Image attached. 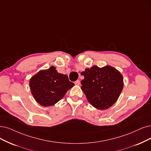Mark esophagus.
<instances>
[{
	"label": "esophagus",
	"instance_id": "obj_1",
	"mask_svg": "<svg viewBox=\"0 0 151 151\" xmlns=\"http://www.w3.org/2000/svg\"><path fill=\"white\" fill-rule=\"evenodd\" d=\"M75 85H80V80H76V81H75Z\"/></svg>",
	"mask_w": 151,
	"mask_h": 151
}]
</instances>
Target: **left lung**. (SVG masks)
Wrapping results in <instances>:
<instances>
[{
  "mask_svg": "<svg viewBox=\"0 0 151 151\" xmlns=\"http://www.w3.org/2000/svg\"><path fill=\"white\" fill-rule=\"evenodd\" d=\"M81 75L85 78L81 82V88L93 107L106 109L118 100L123 88V78L114 67L93 66Z\"/></svg>",
  "mask_w": 151,
  "mask_h": 151,
  "instance_id": "obj_1",
  "label": "left lung"
}]
</instances>
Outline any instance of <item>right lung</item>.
Returning a JSON list of instances; mask_svg holds the SVG:
<instances>
[{"label": "right lung", "mask_w": 151, "mask_h": 151, "mask_svg": "<svg viewBox=\"0 0 151 151\" xmlns=\"http://www.w3.org/2000/svg\"><path fill=\"white\" fill-rule=\"evenodd\" d=\"M29 85L36 101L43 106H50L62 99L75 84L70 81L68 76L58 73L52 66L33 76Z\"/></svg>", "instance_id": "obj_1"}]
</instances>
